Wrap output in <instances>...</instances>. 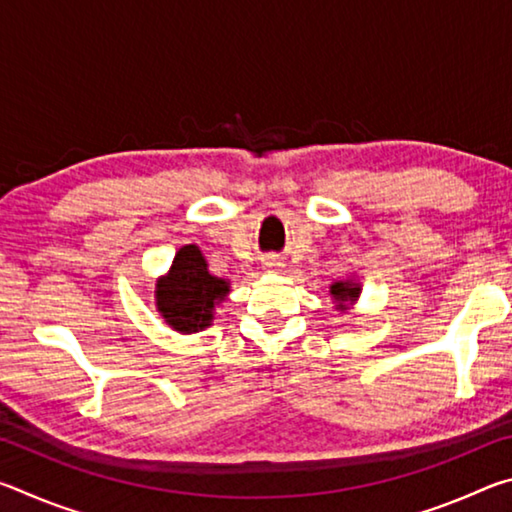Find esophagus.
Returning <instances> with one entry per match:
<instances>
[{
  "label": "esophagus",
  "mask_w": 512,
  "mask_h": 512,
  "mask_svg": "<svg viewBox=\"0 0 512 512\" xmlns=\"http://www.w3.org/2000/svg\"><path fill=\"white\" fill-rule=\"evenodd\" d=\"M282 264L280 262H277V259H268V262H266V268H271V271H275V268H280Z\"/></svg>",
  "instance_id": "34e87169"
}]
</instances>
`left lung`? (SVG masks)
Returning <instances> with one entry per match:
<instances>
[{
	"instance_id": "8db88e82",
	"label": "left lung",
	"mask_w": 512,
	"mask_h": 512,
	"mask_svg": "<svg viewBox=\"0 0 512 512\" xmlns=\"http://www.w3.org/2000/svg\"><path fill=\"white\" fill-rule=\"evenodd\" d=\"M332 296H334V300H339V307H343L345 302H352L359 296V287H352L350 282H334Z\"/></svg>"
}]
</instances>
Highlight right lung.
I'll return each instance as SVG.
<instances>
[{
	"label": "right lung",
	"instance_id": "obj_1",
	"mask_svg": "<svg viewBox=\"0 0 512 512\" xmlns=\"http://www.w3.org/2000/svg\"><path fill=\"white\" fill-rule=\"evenodd\" d=\"M228 282L207 271V262L198 246L180 248L173 257L171 271L158 282V311L178 332L192 334L212 323V311L225 293Z\"/></svg>",
	"mask_w": 512,
	"mask_h": 512
}]
</instances>
